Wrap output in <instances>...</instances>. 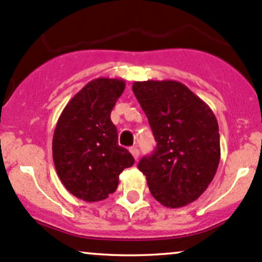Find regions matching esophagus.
Instances as JSON below:
<instances>
[{
    "instance_id": "esophagus-1",
    "label": "esophagus",
    "mask_w": 262,
    "mask_h": 262,
    "mask_svg": "<svg viewBox=\"0 0 262 262\" xmlns=\"http://www.w3.org/2000/svg\"><path fill=\"white\" fill-rule=\"evenodd\" d=\"M130 152H131V155L134 156L135 160H137V158H139V156H140V151H139V148H137V147H131V148H130Z\"/></svg>"
}]
</instances>
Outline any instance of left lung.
Segmentation results:
<instances>
[{
	"mask_svg": "<svg viewBox=\"0 0 262 262\" xmlns=\"http://www.w3.org/2000/svg\"><path fill=\"white\" fill-rule=\"evenodd\" d=\"M157 146L139 162L149 192L167 208L196 201L213 181L220 161V137L211 108L176 80L132 84Z\"/></svg>",
	"mask_w": 262,
	"mask_h": 262,
	"instance_id": "1",
	"label": "left lung"
}]
</instances>
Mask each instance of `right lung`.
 <instances>
[{
    "label": "right lung",
    "instance_id": "1",
    "mask_svg": "<svg viewBox=\"0 0 262 262\" xmlns=\"http://www.w3.org/2000/svg\"><path fill=\"white\" fill-rule=\"evenodd\" d=\"M123 90L122 79H94L68 102L55 126V169L64 187L84 202L106 199L116 190L120 173L135 163L117 143L110 119Z\"/></svg>",
    "mask_w": 262,
    "mask_h": 262
}]
</instances>
